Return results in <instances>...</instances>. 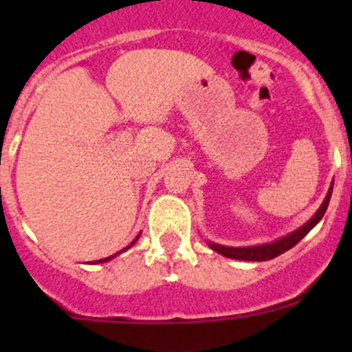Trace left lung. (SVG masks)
<instances>
[{
    "instance_id": "1",
    "label": "left lung",
    "mask_w": 352,
    "mask_h": 352,
    "mask_svg": "<svg viewBox=\"0 0 352 352\" xmlns=\"http://www.w3.org/2000/svg\"><path fill=\"white\" fill-rule=\"evenodd\" d=\"M332 186H333V182H332ZM332 186H330L327 196H325L324 202H322V206L318 208V211L314 214V218H310V221L305 223L301 228L294 230L293 233H289V235L276 240V242L255 245V247H225V245H219V243H209V247H211L214 252H218V254L225 255V257L239 258V261H252V262L271 261V258L278 257V255L285 254L286 250L293 248L294 245L300 242L301 239H305V236L308 235V232H310V230L314 228V226L317 225L322 218H324L325 211H327V208H329L330 196H332Z\"/></svg>"
}]
</instances>
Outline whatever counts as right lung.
<instances>
[{
  "label": "right lung",
  "mask_w": 352,
  "mask_h": 352,
  "mask_svg": "<svg viewBox=\"0 0 352 352\" xmlns=\"http://www.w3.org/2000/svg\"><path fill=\"white\" fill-rule=\"evenodd\" d=\"M138 239H140V235H138L136 239L133 240V243H131V245H134V243H136V240H138ZM131 245H127L126 248H122V250H120V252H117V254H113V255H110V257H107V258H100V261H94V262H91V264H100V262H107V261H110V258H113V257H116V255H119V254H122V252H126L127 248L131 247Z\"/></svg>",
  "instance_id": "1"
}]
</instances>
